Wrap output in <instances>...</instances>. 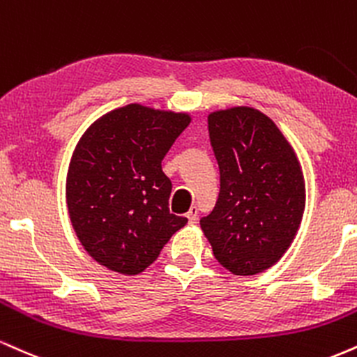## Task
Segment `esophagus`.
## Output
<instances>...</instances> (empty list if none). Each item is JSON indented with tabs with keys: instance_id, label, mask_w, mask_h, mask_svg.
I'll return each instance as SVG.
<instances>
[{
	"instance_id": "1",
	"label": "esophagus",
	"mask_w": 357,
	"mask_h": 357,
	"mask_svg": "<svg viewBox=\"0 0 357 357\" xmlns=\"http://www.w3.org/2000/svg\"><path fill=\"white\" fill-rule=\"evenodd\" d=\"M186 218H188V220H190L191 225H192V222H196V221H197V208H196V206H192V208L190 209V211H188Z\"/></svg>"
}]
</instances>
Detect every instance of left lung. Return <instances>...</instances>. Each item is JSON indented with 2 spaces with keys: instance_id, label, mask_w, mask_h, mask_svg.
<instances>
[{
  "instance_id": "left-lung-1",
  "label": "left lung",
  "mask_w": 357,
  "mask_h": 357,
  "mask_svg": "<svg viewBox=\"0 0 357 357\" xmlns=\"http://www.w3.org/2000/svg\"><path fill=\"white\" fill-rule=\"evenodd\" d=\"M208 130L220 166V196L201 218V229L227 271L263 273L281 259L301 225V165L273 119L255 108L211 113Z\"/></svg>"
}]
</instances>
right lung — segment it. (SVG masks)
<instances>
[{
  "label": "right lung",
  "mask_w": 357,
  "mask_h": 357,
  "mask_svg": "<svg viewBox=\"0 0 357 357\" xmlns=\"http://www.w3.org/2000/svg\"><path fill=\"white\" fill-rule=\"evenodd\" d=\"M191 118L141 105L94 121L73 153L66 204L79 243L111 271L139 274L186 218L169 213L161 161Z\"/></svg>",
  "instance_id": "obj_1"
}]
</instances>
